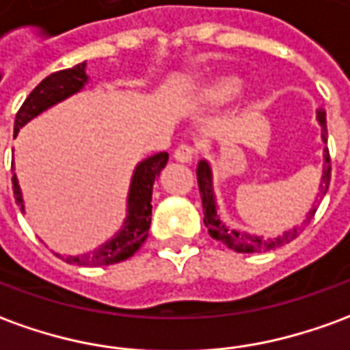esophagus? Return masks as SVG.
<instances>
[{"instance_id":"1","label":"esophagus","mask_w":350,"mask_h":350,"mask_svg":"<svg viewBox=\"0 0 350 350\" xmlns=\"http://www.w3.org/2000/svg\"><path fill=\"white\" fill-rule=\"evenodd\" d=\"M193 157H195V148L189 146V144H182V146L176 148L174 159L178 163H191Z\"/></svg>"}]
</instances>
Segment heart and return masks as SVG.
<instances>
[{"mask_svg": "<svg viewBox=\"0 0 350 350\" xmlns=\"http://www.w3.org/2000/svg\"><path fill=\"white\" fill-rule=\"evenodd\" d=\"M244 81L237 73H217L189 92V102L197 107H217L229 104L243 90Z\"/></svg>", "mask_w": 350, "mask_h": 350, "instance_id": "obj_1", "label": "heart"}]
</instances>
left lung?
<instances>
[{
    "label": "left lung",
    "mask_w": 350,
    "mask_h": 350,
    "mask_svg": "<svg viewBox=\"0 0 350 350\" xmlns=\"http://www.w3.org/2000/svg\"><path fill=\"white\" fill-rule=\"evenodd\" d=\"M317 121H319L320 129H322V140L326 142V111L324 109H317ZM324 167H322V178H320L319 193L317 199L312 202V208L307 214V219H303V224L311 221V217L314 216V212L319 208L320 199L326 195L329 185V178H332V167H329V153L326 151L324 155ZM197 182H199L200 199H202V210H204V226L208 229V233L212 239H216L221 244H226L227 248H231L234 252L241 254H254V252H269L275 250L282 244H288L290 241H294L295 237L299 234V227H292L282 234H278L275 239H265L260 234H250L237 231L233 227L226 226L221 221V217L217 214L216 208V197H214V176H212V167L208 161H199L197 165Z\"/></svg>",
    "instance_id": "8db88e82"
}]
</instances>
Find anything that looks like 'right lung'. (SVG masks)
Instances as JSON below:
<instances>
[{
    "instance_id": "1",
    "label": "right lung",
    "mask_w": 350,
    "mask_h": 350,
    "mask_svg": "<svg viewBox=\"0 0 350 350\" xmlns=\"http://www.w3.org/2000/svg\"><path fill=\"white\" fill-rule=\"evenodd\" d=\"M85 68H87V62H81V64L68 68V70L51 73L49 77L39 83L30 92V96L24 100V104L16 113L14 138L22 126L30 123L33 117H38L39 113H43L45 109L53 107L58 102L70 98L75 92H79L89 83V75L85 73ZM167 161L168 153L161 151V153H155L138 163L133 172L131 187H129L126 217H124L123 227L94 252L81 254V256H68L64 260L68 263H77V265L100 267V265H113V263L129 260L131 256H134V252H138L144 241L148 239V231L151 226L153 183H155V178L161 174V170L167 167ZM13 191L16 204L24 212V200H22V191L16 174H13ZM56 256H60V254H56Z\"/></svg>"
}]
</instances>
